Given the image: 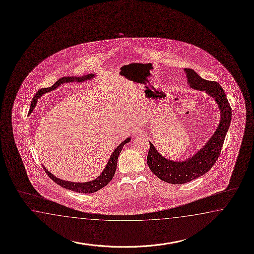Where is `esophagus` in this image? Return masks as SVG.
I'll return each mask as SVG.
<instances>
[{
  "label": "esophagus",
  "mask_w": 254,
  "mask_h": 254,
  "mask_svg": "<svg viewBox=\"0 0 254 254\" xmlns=\"http://www.w3.org/2000/svg\"><path fill=\"white\" fill-rule=\"evenodd\" d=\"M143 135V131L139 129V128H134L133 130V135L134 136H137V135Z\"/></svg>",
  "instance_id": "obj_1"
}]
</instances>
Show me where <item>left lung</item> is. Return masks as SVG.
Here are the masks:
<instances>
[{"instance_id":"1","label":"left lung","mask_w":254,"mask_h":254,"mask_svg":"<svg viewBox=\"0 0 254 254\" xmlns=\"http://www.w3.org/2000/svg\"><path fill=\"white\" fill-rule=\"evenodd\" d=\"M188 83L191 88L205 91L212 96L220 108V124L207 144L185 161H172L162 157L151 142L147 162L150 170L161 181L170 184H184L207 173L220 157L226 134L230 127L231 108L219 83L201 78L194 70L186 68Z\"/></svg>"}]
</instances>
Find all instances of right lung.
<instances>
[{
	"mask_svg": "<svg viewBox=\"0 0 254 254\" xmlns=\"http://www.w3.org/2000/svg\"><path fill=\"white\" fill-rule=\"evenodd\" d=\"M95 76L94 73H90V74H87L85 76H82V77H74V76H68V77H62V78L59 79L57 81V83L55 85H52L51 87H48V88H42L40 89L35 96L33 98V101L31 103V107H30V111L29 113H32V111L34 110L35 105H36V102L37 99L39 98L40 96H42L43 94H45L46 92H49V91L54 90L57 88L60 85H62L64 83H70V82H84L85 80H90L91 78H93ZM130 141V137H127L126 140L123 141L119 147H117L114 152L112 153L111 157L109 158L108 162H107V166H106V169L103 170V172L101 173V175L98 176L96 179L93 180V181H88V182H84V183H79V182H70V181H63L58 179L57 177L51 174L47 169H45V166H43V168L45 169V173L47 175L49 176V178L51 179L52 181H55L57 184L60 185V186L69 190H72V191L78 192V193H94V192L97 191L99 190H101L102 188H104L105 186H107V184L112 181L114 175H115V172H116V169H117V165H118V158H119V154L121 152L122 148L124 147L125 144L128 143Z\"/></svg>",
	"mask_w": 254,
	"mask_h": 254,
	"instance_id": "obj_1",
	"label": "right lung"
}]
</instances>
